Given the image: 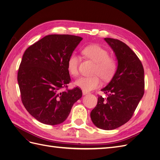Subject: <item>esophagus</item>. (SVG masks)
I'll use <instances>...</instances> for the list:
<instances>
[{
    "mask_svg": "<svg viewBox=\"0 0 160 160\" xmlns=\"http://www.w3.org/2000/svg\"><path fill=\"white\" fill-rule=\"evenodd\" d=\"M83 95H86V94H88L89 93V92L88 91H85V90H83Z\"/></svg>",
    "mask_w": 160,
    "mask_h": 160,
    "instance_id": "34e87169",
    "label": "esophagus"
}]
</instances>
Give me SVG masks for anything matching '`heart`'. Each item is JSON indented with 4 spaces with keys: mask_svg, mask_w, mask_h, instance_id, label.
I'll return each mask as SVG.
<instances>
[{
    "mask_svg": "<svg viewBox=\"0 0 160 160\" xmlns=\"http://www.w3.org/2000/svg\"><path fill=\"white\" fill-rule=\"evenodd\" d=\"M82 54L95 63L91 77H82L75 81V85L85 91H91L99 88L101 84L100 77L103 81L111 80L118 69V62L115 58L109 55V51L98 45L86 46L82 50ZM79 57L75 53L71 54L67 59V67L71 75H79Z\"/></svg>",
    "mask_w": 160,
    "mask_h": 160,
    "instance_id": "1",
    "label": "heart"
}]
</instances>
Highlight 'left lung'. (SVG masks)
<instances>
[{
    "label": "left lung",
    "instance_id": "1",
    "mask_svg": "<svg viewBox=\"0 0 160 160\" xmlns=\"http://www.w3.org/2000/svg\"><path fill=\"white\" fill-rule=\"evenodd\" d=\"M104 39L115 52L118 67L109 83L101 89L107 98L98 96L90 115L95 126L111 130L132 118L144 94V69L138 57L125 43L111 38Z\"/></svg>",
    "mask_w": 160,
    "mask_h": 160
}]
</instances>
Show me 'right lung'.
<instances>
[{"label": "right lung", "mask_w": 160, "mask_h": 160, "mask_svg": "<svg viewBox=\"0 0 160 160\" xmlns=\"http://www.w3.org/2000/svg\"><path fill=\"white\" fill-rule=\"evenodd\" d=\"M83 39L71 35H49L28 47L19 66L17 81L25 109L47 125L62 123L72 105L82 97L81 89H67L71 82L67 62ZM66 88L65 91H61Z\"/></svg>", "instance_id": "right-lung-1"}]
</instances>
